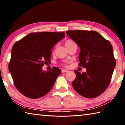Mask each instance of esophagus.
<instances>
[{"instance_id": "34e87169", "label": "esophagus", "mask_w": 125, "mask_h": 125, "mask_svg": "<svg viewBox=\"0 0 125 125\" xmlns=\"http://www.w3.org/2000/svg\"><path fill=\"white\" fill-rule=\"evenodd\" d=\"M68 72V71L67 70V69H63V70H62V73H66Z\"/></svg>"}]
</instances>
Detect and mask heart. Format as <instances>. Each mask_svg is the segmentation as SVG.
<instances>
[{"label": "heart", "mask_w": 125, "mask_h": 125, "mask_svg": "<svg viewBox=\"0 0 125 125\" xmlns=\"http://www.w3.org/2000/svg\"><path fill=\"white\" fill-rule=\"evenodd\" d=\"M73 42H74L72 41V40H66V41H65V42H64V45L65 46V47H66V46H68V45H69V44L73 43ZM64 65H65V66H67L66 64H64Z\"/></svg>", "instance_id": "b5f03b06"}]
</instances>
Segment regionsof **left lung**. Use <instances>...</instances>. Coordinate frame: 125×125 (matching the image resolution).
Returning <instances> with one entry per match:
<instances>
[{"instance_id":"1","label":"left lung","mask_w":125,"mask_h":125,"mask_svg":"<svg viewBox=\"0 0 125 125\" xmlns=\"http://www.w3.org/2000/svg\"><path fill=\"white\" fill-rule=\"evenodd\" d=\"M66 32L80 47L79 65L86 69L82 73L74 71L73 88L84 98H96L110 83L116 65L113 46L96 31L69 30Z\"/></svg>"}]
</instances>
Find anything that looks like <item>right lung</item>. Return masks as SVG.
Here are the masks:
<instances>
[{"mask_svg":"<svg viewBox=\"0 0 125 125\" xmlns=\"http://www.w3.org/2000/svg\"><path fill=\"white\" fill-rule=\"evenodd\" d=\"M64 36L65 32H33L14 43L9 71L15 86L24 96L38 99L51 89L61 69L54 67L46 72L42 67L50 62L52 48Z\"/></svg>","mask_w":125,"mask_h":125,"instance_id":"1","label":"right lung"}]
</instances>
